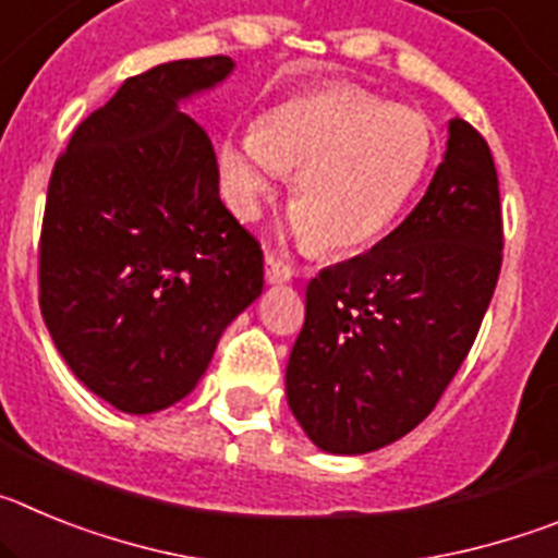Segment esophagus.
Wrapping results in <instances>:
<instances>
[{"mask_svg": "<svg viewBox=\"0 0 558 558\" xmlns=\"http://www.w3.org/2000/svg\"><path fill=\"white\" fill-rule=\"evenodd\" d=\"M295 276V270L284 263L282 256H276L274 251H265V279L270 284H284Z\"/></svg>", "mask_w": 558, "mask_h": 558, "instance_id": "esophagus-1", "label": "esophagus"}]
</instances>
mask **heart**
Instances as JSON below:
<instances>
[{
	"label": "heart",
	"instance_id": "1",
	"mask_svg": "<svg viewBox=\"0 0 558 558\" xmlns=\"http://www.w3.org/2000/svg\"><path fill=\"white\" fill-rule=\"evenodd\" d=\"M433 131L411 108L357 86H318L263 113L256 131L220 145L229 209L251 220L282 175L295 229L322 254L377 243L425 179Z\"/></svg>",
	"mask_w": 558,
	"mask_h": 558
}]
</instances>
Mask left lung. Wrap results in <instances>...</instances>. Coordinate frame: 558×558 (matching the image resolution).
<instances>
[{
  "label": "left lung",
  "mask_w": 558,
  "mask_h": 558,
  "mask_svg": "<svg viewBox=\"0 0 558 558\" xmlns=\"http://www.w3.org/2000/svg\"><path fill=\"white\" fill-rule=\"evenodd\" d=\"M502 263L492 150L450 120L425 198L368 254L307 284L288 405L315 447L363 456L427 418L477 338Z\"/></svg>",
  "instance_id": "obj_1"
}]
</instances>
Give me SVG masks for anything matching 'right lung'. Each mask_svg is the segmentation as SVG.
<instances>
[{"instance_id": "1", "label": "right lung", "mask_w": 558, "mask_h": 558, "mask_svg": "<svg viewBox=\"0 0 558 558\" xmlns=\"http://www.w3.org/2000/svg\"><path fill=\"white\" fill-rule=\"evenodd\" d=\"M231 69L211 56L128 77L75 128L49 179L44 324L72 374L122 413L184 399L263 293V248L220 201L215 147L179 108Z\"/></svg>"}]
</instances>
